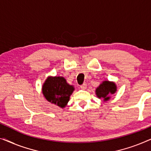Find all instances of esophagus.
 <instances>
[{
    "mask_svg": "<svg viewBox=\"0 0 151 151\" xmlns=\"http://www.w3.org/2000/svg\"><path fill=\"white\" fill-rule=\"evenodd\" d=\"M80 88H81L82 90H85L86 88V83L83 84H82V85L80 86Z\"/></svg>",
    "mask_w": 151,
    "mask_h": 151,
    "instance_id": "obj_1",
    "label": "esophagus"
}]
</instances>
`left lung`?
Masks as SVG:
<instances>
[{"label": "left lung", "mask_w": 151, "mask_h": 151, "mask_svg": "<svg viewBox=\"0 0 151 151\" xmlns=\"http://www.w3.org/2000/svg\"><path fill=\"white\" fill-rule=\"evenodd\" d=\"M117 91V85L114 82L109 80L102 81L98 87L96 89V95L97 98L102 99L104 102L110 100L111 95L115 93Z\"/></svg>", "instance_id": "obj_1"}]
</instances>
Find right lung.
Wrapping results in <instances>:
<instances>
[{"instance_id": "right-lung-1", "label": "right lung", "mask_w": 151, "mask_h": 151, "mask_svg": "<svg viewBox=\"0 0 151 151\" xmlns=\"http://www.w3.org/2000/svg\"><path fill=\"white\" fill-rule=\"evenodd\" d=\"M74 90V86L67 83L62 76H49L42 86V93L45 99L62 109L67 106Z\"/></svg>"}]
</instances>
